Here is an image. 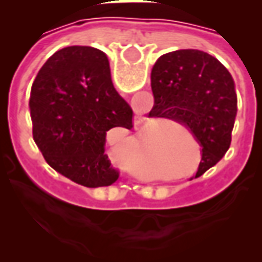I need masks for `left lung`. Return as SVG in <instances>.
<instances>
[{
  "label": "left lung",
  "mask_w": 262,
  "mask_h": 262,
  "mask_svg": "<svg viewBox=\"0 0 262 262\" xmlns=\"http://www.w3.org/2000/svg\"><path fill=\"white\" fill-rule=\"evenodd\" d=\"M153 118L187 125L202 147L195 178L219 163L230 147L237 114L234 81L213 56L181 49L163 54L151 70Z\"/></svg>",
  "instance_id": "1"
}]
</instances>
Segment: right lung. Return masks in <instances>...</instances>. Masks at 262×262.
Wrapping results in <instances>:
<instances>
[{"mask_svg": "<svg viewBox=\"0 0 262 262\" xmlns=\"http://www.w3.org/2000/svg\"><path fill=\"white\" fill-rule=\"evenodd\" d=\"M33 139L48 164L88 188L119 178L105 154L106 132L130 130L133 111L115 90L106 54L90 46L56 52L31 91Z\"/></svg>", "mask_w": 262, "mask_h": 262, "instance_id": "obj_1", "label": "right lung"}]
</instances>
